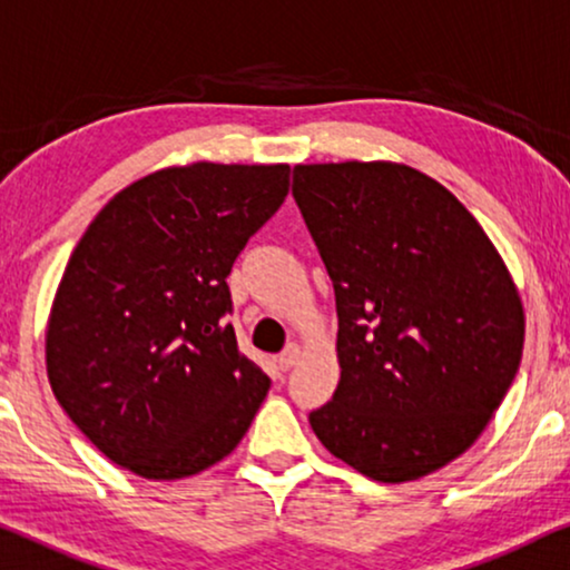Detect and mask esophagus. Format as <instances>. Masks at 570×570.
<instances>
[{
  "label": "esophagus",
  "instance_id": "esophagus-1",
  "mask_svg": "<svg viewBox=\"0 0 570 570\" xmlns=\"http://www.w3.org/2000/svg\"><path fill=\"white\" fill-rule=\"evenodd\" d=\"M299 356H302V346H299V344H286L284 352L278 354V367H281V370L294 367V364L299 362Z\"/></svg>",
  "mask_w": 570,
  "mask_h": 570
}]
</instances>
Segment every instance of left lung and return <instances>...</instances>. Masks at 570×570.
<instances>
[{"label":"left lung","mask_w":570,"mask_h":570,"mask_svg":"<svg viewBox=\"0 0 570 570\" xmlns=\"http://www.w3.org/2000/svg\"><path fill=\"white\" fill-rule=\"evenodd\" d=\"M294 200L336 292L341 367L309 414L333 456L412 482L488 428L523 352V305L480 222L396 161L294 166Z\"/></svg>","instance_id":"left-lung-1"}]
</instances>
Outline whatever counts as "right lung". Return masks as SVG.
<instances>
[{
  "mask_svg": "<svg viewBox=\"0 0 570 570\" xmlns=\"http://www.w3.org/2000/svg\"><path fill=\"white\" fill-rule=\"evenodd\" d=\"M289 193V164L193 161L119 189L47 323L55 396L106 459L181 480L237 449L268 375L239 352L226 276Z\"/></svg>",
  "mask_w": 570,
  "mask_h": 570,
  "instance_id": "obj_1",
  "label": "right lung"
}]
</instances>
